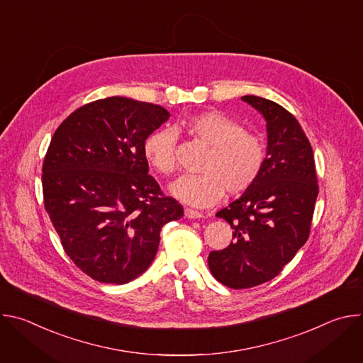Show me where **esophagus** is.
<instances>
[{"instance_id": "34e87169", "label": "esophagus", "mask_w": 363, "mask_h": 363, "mask_svg": "<svg viewBox=\"0 0 363 363\" xmlns=\"http://www.w3.org/2000/svg\"><path fill=\"white\" fill-rule=\"evenodd\" d=\"M185 217L191 218V220H196V218H201L203 216L199 211H195V210H191V208H185Z\"/></svg>"}]
</instances>
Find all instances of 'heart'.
<instances>
[{
  "instance_id": "heart-1",
  "label": "heart",
  "mask_w": 363,
  "mask_h": 363,
  "mask_svg": "<svg viewBox=\"0 0 363 363\" xmlns=\"http://www.w3.org/2000/svg\"><path fill=\"white\" fill-rule=\"evenodd\" d=\"M181 129L210 146L199 167L201 175H185L171 185V194L194 206L218 202L225 189L231 195L245 192L260 177L266 162L262 138L244 130L241 123L221 112H203L181 123ZM177 135L161 129L147 136L143 150L149 165L162 175L177 169Z\"/></svg>"
}]
</instances>
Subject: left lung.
<instances>
[{
    "label": "left lung",
    "instance_id": "1",
    "mask_svg": "<svg viewBox=\"0 0 363 363\" xmlns=\"http://www.w3.org/2000/svg\"><path fill=\"white\" fill-rule=\"evenodd\" d=\"M241 99L266 121V162L254 185L217 213L234 240L208 255L213 276L235 290L274 279L291 262L308 238L319 194L313 150L297 119L272 100Z\"/></svg>",
    "mask_w": 363,
    "mask_h": 363
}]
</instances>
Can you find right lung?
<instances>
[{"instance_id":"1","label":"right lung","mask_w":363,"mask_h":363,"mask_svg":"<svg viewBox=\"0 0 363 363\" xmlns=\"http://www.w3.org/2000/svg\"><path fill=\"white\" fill-rule=\"evenodd\" d=\"M169 112L129 97L94 100L57 128L43 162L44 206L66 254L93 280L147 270L165 224L184 216L149 175L145 140Z\"/></svg>"}]
</instances>
